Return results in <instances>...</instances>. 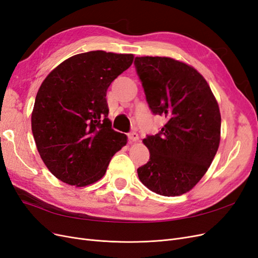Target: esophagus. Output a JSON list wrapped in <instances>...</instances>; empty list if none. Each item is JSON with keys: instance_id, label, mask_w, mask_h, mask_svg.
Returning a JSON list of instances; mask_svg holds the SVG:
<instances>
[{"instance_id": "1", "label": "esophagus", "mask_w": 258, "mask_h": 258, "mask_svg": "<svg viewBox=\"0 0 258 258\" xmlns=\"http://www.w3.org/2000/svg\"><path fill=\"white\" fill-rule=\"evenodd\" d=\"M128 139L130 140V141L132 142H136L139 140V135L137 134V132H129L128 134Z\"/></svg>"}]
</instances>
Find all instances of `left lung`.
I'll list each match as a JSON object with an SVG mask.
<instances>
[{
  "label": "left lung",
  "instance_id": "obj_1",
  "mask_svg": "<svg viewBox=\"0 0 258 258\" xmlns=\"http://www.w3.org/2000/svg\"><path fill=\"white\" fill-rule=\"evenodd\" d=\"M137 73L153 114L165 116L159 134L143 143L150 160L138 169L148 189L172 197L189 191L208 171L221 141V113L196 69L168 57H137Z\"/></svg>",
  "mask_w": 258,
  "mask_h": 258
}]
</instances>
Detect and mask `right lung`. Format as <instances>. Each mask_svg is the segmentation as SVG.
<instances>
[{
	"label": "right lung",
	"mask_w": 258,
	"mask_h": 258,
	"mask_svg": "<svg viewBox=\"0 0 258 258\" xmlns=\"http://www.w3.org/2000/svg\"><path fill=\"white\" fill-rule=\"evenodd\" d=\"M132 53L75 54L47 75L37 91L31 127L46 167L77 187L102 177L127 136L112 129L106 91L134 62Z\"/></svg>",
	"instance_id": "obj_1"
}]
</instances>
